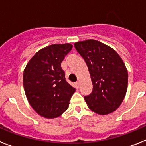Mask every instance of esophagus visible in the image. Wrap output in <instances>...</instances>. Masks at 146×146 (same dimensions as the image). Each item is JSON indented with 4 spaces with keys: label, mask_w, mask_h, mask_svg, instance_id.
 <instances>
[{
    "label": "esophagus",
    "mask_w": 146,
    "mask_h": 146,
    "mask_svg": "<svg viewBox=\"0 0 146 146\" xmlns=\"http://www.w3.org/2000/svg\"><path fill=\"white\" fill-rule=\"evenodd\" d=\"M75 87H76V88H79V82H75Z\"/></svg>",
    "instance_id": "esophagus-1"
}]
</instances>
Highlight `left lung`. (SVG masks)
Returning a JSON list of instances; mask_svg holds the SVG:
<instances>
[{"instance_id": "1", "label": "left lung", "mask_w": 146, "mask_h": 146, "mask_svg": "<svg viewBox=\"0 0 146 146\" xmlns=\"http://www.w3.org/2000/svg\"><path fill=\"white\" fill-rule=\"evenodd\" d=\"M74 46L91 74L92 92L84 96L88 108L99 115L115 111L127 90L128 72L123 61L113 49L96 40L77 42Z\"/></svg>"}]
</instances>
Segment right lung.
<instances>
[{"instance_id":"add662e5","label":"right lung","mask_w":146,"mask_h":146,"mask_svg":"<svg viewBox=\"0 0 146 146\" xmlns=\"http://www.w3.org/2000/svg\"><path fill=\"white\" fill-rule=\"evenodd\" d=\"M72 48L70 44H52L35 54L23 73L25 95L41 116L55 118L68 109L75 88L66 80L60 64Z\"/></svg>"}]
</instances>
